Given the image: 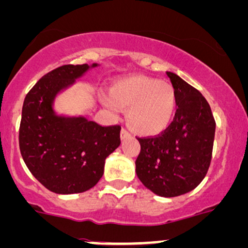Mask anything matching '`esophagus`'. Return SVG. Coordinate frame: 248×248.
<instances>
[{"instance_id": "obj_1", "label": "esophagus", "mask_w": 248, "mask_h": 248, "mask_svg": "<svg viewBox=\"0 0 248 248\" xmlns=\"http://www.w3.org/2000/svg\"><path fill=\"white\" fill-rule=\"evenodd\" d=\"M131 138V134L129 131H126L125 129H122L121 131V139L122 140H126V139H130Z\"/></svg>"}]
</instances>
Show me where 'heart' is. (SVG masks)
Segmentation results:
<instances>
[{"label": "heart", "mask_w": 248, "mask_h": 248, "mask_svg": "<svg viewBox=\"0 0 248 248\" xmlns=\"http://www.w3.org/2000/svg\"><path fill=\"white\" fill-rule=\"evenodd\" d=\"M110 96L103 99L107 108L126 111V122L134 132L152 137L163 132L176 114L177 95L169 82L146 76H131L116 80Z\"/></svg>", "instance_id": "1"}]
</instances>
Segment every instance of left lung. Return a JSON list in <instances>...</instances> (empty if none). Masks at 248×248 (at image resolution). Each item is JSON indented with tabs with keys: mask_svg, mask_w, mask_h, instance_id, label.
Listing matches in <instances>:
<instances>
[{
	"mask_svg": "<svg viewBox=\"0 0 248 248\" xmlns=\"http://www.w3.org/2000/svg\"><path fill=\"white\" fill-rule=\"evenodd\" d=\"M177 95L175 118L156 137L138 138L136 172L153 193L173 198L202 182L212 161L216 123L202 94L173 72H167Z\"/></svg>",
	"mask_w": 248,
	"mask_h": 248,
	"instance_id": "1",
	"label": "left lung"
}]
</instances>
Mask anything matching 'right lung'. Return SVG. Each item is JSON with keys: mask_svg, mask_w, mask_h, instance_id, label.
<instances>
[{"mask_svg": "<svg viewBox=\"0 0 248 248\" xmlns=\"http://www.w3.org/2000/svg\"><path fill=\"white\" fill-rule=\"evenodd\" d=\"M92 65L60 66L45 75L24 100L19 148L33 176L57 194L81 193L96 185L106 158L121 145V126H101L84 116H61L54 101Z\"/></svg>", "mask_w": 248, "mask_h": 248, "instance_id": "obj_1", "label": "right lung"}]
</instances>
